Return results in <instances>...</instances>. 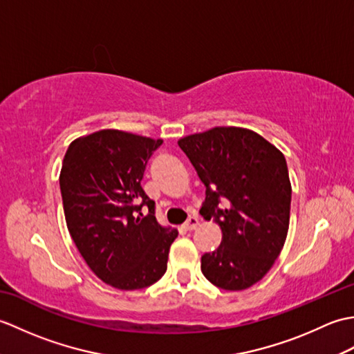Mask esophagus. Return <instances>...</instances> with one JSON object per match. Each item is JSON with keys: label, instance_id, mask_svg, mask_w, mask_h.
<instances>
[{"label": "esophagus", "instance_id": "34e87169", "mask_svg": "<svg viewBox=\"0 0 354 354\" xmlns=\"http://www.w3.org/2000/svg\"><path fill=\"white\" fill-rule=\"evenodd\" d=\"M199 225V219H198V216H190L189 219H187V222L184 223V228L185 230H189V231H192V230H194Z\"/></svg>", "mask_w": 354, "mask_h": 354}]
</instances>
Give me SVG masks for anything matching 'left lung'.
<instances>
[{
  "instance_id": "8db88e82",
  "label": "left lung",
  "mask_w": 354,
  "mask_h": 354,
  "mask_svg": "<svg viewBox=\"0 0 354 354\" xmlns=\"http://www.w3.org/2000/svg\"><path fill=\"white\" fill-rule=\"evenodd\" d=\"M205 185L201 214L222 230L221 246L201 259L202 274L225 290L260 281L289 230L292 187L284 155L243 127H213L178 141Z\"/></svg>"
}]
</instances>
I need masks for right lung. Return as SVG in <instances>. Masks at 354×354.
<instances>
[{
	"instance_id": "add662e5",
	"label": "right lung",
	"mask_w": 354,
	"mask_h": 354,
	"mask_svg": "<svg viewBox=\"0 0 354 354\" xmlns=\"http://www.w3.org/2000/svg\"><path fill=\"white\" fill-rule=\"evenodd\" d=\"M161 145L103 129L74 140L62 162L59 184L71 239L93 272L120 290L160 280L178 237L156 222L155 202L141 187L149 158Z\"/></svg>"
}]
</instances>
